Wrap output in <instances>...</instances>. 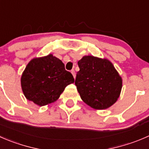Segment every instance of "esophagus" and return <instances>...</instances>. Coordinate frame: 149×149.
Listing matches in <instances>:
<instances>
[{
	"mask_svg": "<svg viewBox=\"0 0 149 149\" xmlns=\"http://www.w3.org/2000/svg\"><path fill=\"white\" fill-rule=\"evenodd\" d=\"M71 73H72V74H73V77L76 78V72H75L74 70H71Z\"/></svg>",
	"mask_w": 149,
	"mask_h": 149,
	"instance_id": "esophagus-1",
	"label": "esophagus"
}]
</instances>
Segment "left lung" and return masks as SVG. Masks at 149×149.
I'll use <instances>...</instances> for the list:
<instances>
[{
	"mask_svg": "<svg viewBox=\"0 0 149 149\" xmlns=\"http://www.w3.org/2000/svg\"><path fill=\"white\" fill-rule=\"evenodd\" d=\"M75 84L81 98L95 109H105L116 102L122 86V78L105 59L85 56L78 62Z\"/></svg>",
	"mask_w": 149,
	"mask_h": 149,
	"instance_id": "8db88e82",
	"label": "left lung"
}]
</instances>
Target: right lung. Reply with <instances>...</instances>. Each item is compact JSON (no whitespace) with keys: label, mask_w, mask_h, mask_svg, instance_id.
<instances>
[{"label":"right lung","mask_w":149,"mask_h":149,"mask_svg":"<svg viewBox=\"0 0 149 149\" xmlns=\"http://www.w3.org/2000/svg\"><path fill=\"white\" fill-rule=\"evenodd\" d=\"M73 82V75L65 70L64 63L52 54L32 60L21 78L24 96L40 106L57 100Z\"/></svg>","instance_id":"right-lung-1"}]
</instances>
